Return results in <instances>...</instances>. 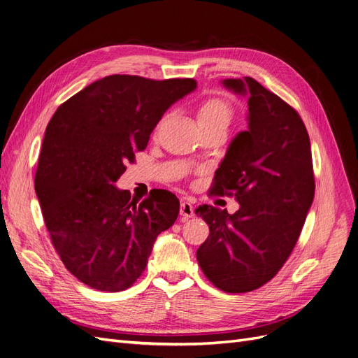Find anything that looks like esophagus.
I'll return each mask as SVG.
<instances>
[{"instance_id":"obj_1","label":"esophagus","mask_w":358,"mask_h":358,"mask_svg":"<svg viewBox=\"0 0 358 358\" xmlns=\"http://www.w3.org/2000/svg\"><path fill=\"white\" fill-rule=\"evenodd\" d=\"M180 216H182V221H187L194 216V208L189 201L183 200L180 203Z\"/></svg>"}]
</instances>
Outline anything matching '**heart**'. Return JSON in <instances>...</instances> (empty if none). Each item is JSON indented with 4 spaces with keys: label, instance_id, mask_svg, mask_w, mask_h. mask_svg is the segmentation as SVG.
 Here are the masks:
<instances>
[{
    "label": "heart",
    "instance_id": "obj_1",
    "mask_svg": "<svg viewBox=\"0 0 358 358\" xmlns=\"http://www.w3.org/2000/svg\"><path fill=\"white\" fill-rule=\"evenodd\" d=\"M196 115L201 129L210 127H222L227 129L231 124L234 112L231 104L221 96H208L199 103Z\"/></svg>",
    "mask_w": 358,
    "mask_h": 358
}]
</instances>
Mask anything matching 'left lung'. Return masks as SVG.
<instances>
[{"label":"left lung","instance_id":"obj_1","mask_svg":"<svg viewBox=\"0 0 358 358\" xmlns=\"http://www.w3.org/2000/svg\"><path fill=\"white\" fill-rule=\"evenodd\" d=\"M248 94L249 129L236 136L209 196H234L230 215L203 204L209 236L197 249L204 276L225 292H248L272 279L291 255L315 194L310 142L294 107L252 78L227 79Z\"/></svg>","mask_w":358,"mask_h":358}]
</instances>
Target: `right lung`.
Wrapping results in <instances>:
<instances>
[{
    "label": "right lung",
    "instance_id": "right-lung-1",
    "mask_svg": "<svg viewBox=\"0 0 358 358\" xmlns=\"http://www.w3.org/2000/svg\"><path fill=\"white\" fill-rule=\"evenodd\" d=\"M196 86L194 79L113 74L52 116L36 192L52 245L80 282L110 292L129 288L145 272L157 236L175 224V194L152 189L137 203L115 182L146 149L164 112Z\"/></svg>",
    "mask_w": 358,
    "mask_h": 358
}]
</instances>
